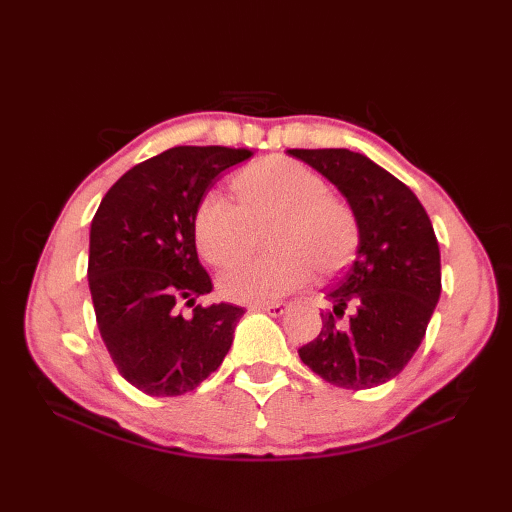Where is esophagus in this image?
<instances>
[{
	"mask_svg": "<svg viewBox=\"0 0 512 512\" xmlns=\"http://www.w3.org/2000/svg\"><path fill=\"white\" fill-rule=\"evenodd\" d=\"M255 310L268 312L270 317H281L286 312V303H262V306H255Z\"/></svg>",
	"mask_w": 512,
	"mask_h": 512,
	"instance_id": "1",
	"label": "esophagus"
}]
</instances>
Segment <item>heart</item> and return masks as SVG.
<instances>
[{"mask_svg": "<svg viewBox=\"0 0 512 512\" xmlns=\"http://www.w3.org/2000/svg\"><path fill=\"white\" fill-rule=\"evenodd\" d=\"M239 202L220 191H206L193 213V235L200 255L215 268L237 262L255 239V226L270 220V246L277 255L250 257L226 270L220 290L237 303H268L306 288L314 268L334 275L350 264L358 246V220L352 206L328 193L308 165L286 156L250 162L237 173Z\"/></svg>", "mask_w": 512, "mask_h": 512, "instance_id": "b5f03b06", "label": "heart"}]
</instances>
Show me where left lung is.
<instances>
[{
  "label": "left lung",
  "instance_id": "8db88e82",
  "mask_svg": "<svg viewBox=\"0 0 512 512\" xmlns=\"http://www.w3.org/2000/svg\"><path fill=\"white\" fill-rule=\"evenodd\" d=\"M323 173L358 220L356 257L325 290L323 328L299 350L330 385L372 389L398 376L420 347L442 290L440 248L413 191L350 149H288ZM351 317L344 319V314Z\"/></svg>",
  "mask_w": 512,
  "mask_h": 512
}]
</instances>
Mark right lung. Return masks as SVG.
Instances as JSON below:
<instances>
[{
    "mask_svg": "<svg viewBox=\"0 0 512 512\" xmlns=\"http://www.w3.org/2000/svg\"><path fill=\"white\" fill-rule=\"evenodd\" d=\"M250 149L171 147L105 193L90 228L88 279L101 339L127 383L182 396L222 365L244 308L195 306L211 277L195 250L193 213L213 180ZM182 307H193L184 318Z\"/></svg>",
    "mask_w": 512,
    "mask_h": 512,
    "instance_id": "right-lung-1",
    "label": "right lung"
}]
</instances>
